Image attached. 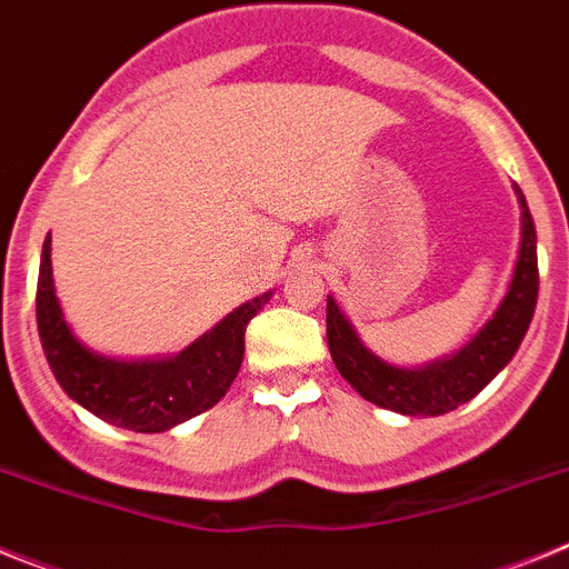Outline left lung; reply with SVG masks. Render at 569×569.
<instances>
[{"instance_id": "obj_1", "label": "left lung", "mask_w": 569, "mask_h": 569, "mask_svg": "<svg viewBox=\"0 0 569 569\" xmlns=\"http://www.w3.org/2000/svg\"><path fill=\"white\" fill-rule=\"evenodd\" d=\"M519 190V188H516ZM521 202V250L516 261L510 290L476 339L461 347L453 359L436 361L421 370H401L376 359L353 333L350 321L341 316L328 296V345L333 365L367 401L405 416H441L470 401L501 367L516 356L532 321L539 299V259H536V224Z\"/></svg>"}]
</instances>
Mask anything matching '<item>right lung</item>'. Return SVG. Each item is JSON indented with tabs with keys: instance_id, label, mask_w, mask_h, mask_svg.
Here are the masks:
<instances>
[{
	"instance_id": "right-lung-1",
	"label": "right lung",
	"mask_w": 569,
	"mask_h": 569,
	"mask_svg": "<svg viewBox=\"0 0 569 569\" xmlns=\"http://www.w3.org/2000/svg\"><path fill=\"white\" fill-rule=\"evenodd\" d=\"M270 293L241 305L210 333L164 361H113L79 345L62 319L50 239L42 244L37 281V328L48 365L64 393L99 419L136 433H162L204 413L228 393L244 356V328Z\"/></svg>"
}]
</instances>
